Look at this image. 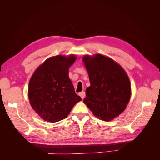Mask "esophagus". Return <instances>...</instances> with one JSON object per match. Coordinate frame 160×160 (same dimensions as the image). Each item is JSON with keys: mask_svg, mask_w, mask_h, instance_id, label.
I'll return each instance as SVG.
<instances>
[{"mask_svg": "<svg viewBox=\"0 0 160 160\" xmlns=\"http://www.w3.org/2000/svg\"><path fill=\"white\" fill-rule=\"evenodd\" d=\"M79 95L81 96V98H82V99H83L85 98V91H82V92H81V93H79Z\"/></svg>", "mask_w": 160, "mask_h": 160, "instance_id": "1", "label": "esophagus"}]
</instances>
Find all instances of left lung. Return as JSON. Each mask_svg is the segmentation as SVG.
Returning <instances> with one entry per match:
<instances>
[{
  "label": "left lung",
  "instance_id": "1",
  "mask_svg": "<svg viewBox=\"0 0 160 160\" xmlns=\"http://www.w3.org/2000/svg\"><path fill=\"white\" fill-rule=\"evenodd\" d=\"M83 61L91 83L86 89L84 103L99 119H113L126 108L130 99L131 84L126 72L102 55H85Z\"/></svg>",
  "mask_w": 160,
  "mask_h": 160
}]
</instances>
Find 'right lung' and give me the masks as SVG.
Listing matches in <instances>:
<instances>
[{
    "instance_id": "1",
    "label": "right lung",
    "mask_w": 160,
    "mask_h": 160,
    "mask_svg": "<svg viewBox=\"0 0 160 160\" xmlns=\"http://www.w3.org/2000/svg\"><path fill=\"white\" fill-rule=\"evenodd\" d=\"M75 59L73 55L50 57L31 77L28 91L31 105L47 122L54 123L65 119L81 100L69 77V67Z\"/></svg>"
}]
</instances>
